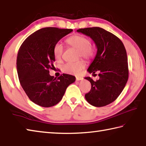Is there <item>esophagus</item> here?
I'll return each mask as SVG.
<instances>
[{
  "label": "esophagus",
  "mask_w": 146,
  "mask_h": 146,
  "mask_svg": "<svg viewBox=\"0 0 146 146\" xmlns=\"http://www.w3.org/2000/svg\"><path fill=\"white\" fill-rule=\"evenodd\" d=\"M76 81H80V80H82L83 78H82V77L78 76V77H76Z\"/></svg>",
  "instance_id": "esophagus-1"
}]
</instances>
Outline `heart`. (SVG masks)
Returning a JSON list of instances; mask_svg holds the SVG:
<instances>
[{"label": "heart", "instance_id": "b5f03b06", "mask_svg": "<svg viewBox=\"0 0 146 146\" xmlns=\"http://www.w3.org/2000/svg\"><path fill=\"white\" fill-rule=\"evenodd\" d=\"M68 45L78 49V56L86 59L92 58L95 54V48L90 44V39L81 35H74L70 36L66 40ZM64 48L61 43L58 42L53 47V54L57 61L61 60ZM86 66V62L84 60L76 62H67L62 66V70L65 73L78 75Z\"/></svg>", "mask_w": 146, "mask_h": 146}]
</instances>
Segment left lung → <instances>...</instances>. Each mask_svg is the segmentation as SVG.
I'll return each instance as SVG.
<instances>
[{"label": "left lung", "instance_id": "8db88e82", "mask_svg": "<svg viewBox=\"0 0 146 146\" xmlns=\"http://www.w3.org/2000/svg\"><path fill=\"white\" fill-rule=\"evenodd\" d=\"M77 32L90 36L98 48L87 71L94 75L98 71L99 79L94 81L90 77H85L91 84L90 92L85 98L94 106H105L118 98L128 81L126 49L120 39L103 28H80Z\"/></svg>", "mask_w": 146, "mask_h": 146}]
</instances>
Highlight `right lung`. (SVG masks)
Here are the masks:
<instances>
[{
  "label": "right lung",
  "instance_id": "obj_1",
  "mask_svg": "<svg viewBox=\"0 0 146 146\" xmlns=\"http://www.w3.org/2000/svg\"><path fill=\"white\" fill-rule=\"evenodd\" d=\"M72 31L42 28L26 38L19 48L16 67L20 84L31 101L42 107L58 104L67 87L75 81V76L71 75L62 74L57 78L49 74L54 68V45Z\"/></svg>",
  "mask_w": 146,
  "mask_h": 146
}]
</instances>
